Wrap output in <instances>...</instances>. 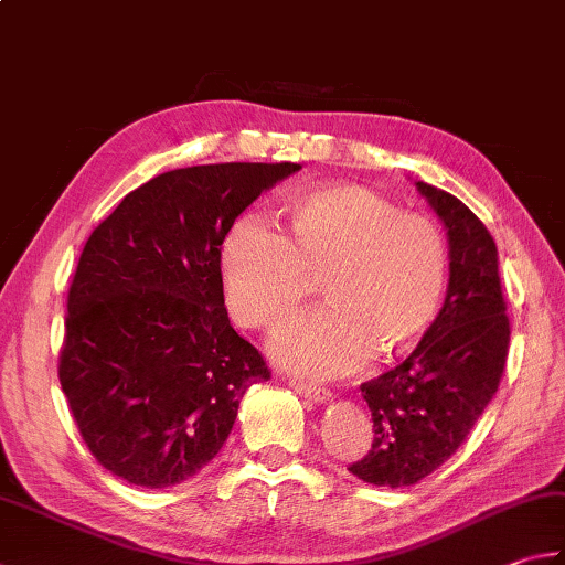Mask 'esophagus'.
<instances>
[{"label":"esophagus","mask_w":565,"mask_h":565,"mask_svg":"<svg viewBox=\"0 0 565 565\" xmlns=\"http://www.w3.org/2000/svg\"><path fill=\"white\" fill-rule=\"evenodd\" d=\"M290 386H292L297 393H300V396L310 398V401H315V403L329 401V396H332V393H329L324 386H317V383H307V381H300V379H290Z\"/></svg>","instance_id":"34e87169"}]
</instances>
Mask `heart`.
I'll return each mask as SVG.
<instances>
[{"instance_id": "b5f03b06", "label": "heart", "mask_w": 565, "mask_h": 565, "mask_svg": "<svg viewBox=\"0 0 565 565\" xmlns=\"http://www.w3.org/2000/svg\"><path fill=\"white\" fill-rule=\"evenodd\" d=\"M221 275L231 315L260 332L290 322L322 285L327 310L287 327L275 354L302 374L339 376L374 351L393 359L423 342L448 292L450 246L433 218L374 189L329 184L287 201L280 233L233 223Z\"/></svg>"}]
</instances>
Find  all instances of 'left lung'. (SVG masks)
<instances>
[{
  "label": "left lung",
  "mask_w": 565,
  "mask_h": 565,
  "mask_svg": "<svg viewBox=\"0 0 565 565\" xmlns=\"http://www.w3.org/2000/svg\"><path fill=\"white\" fill-rule=\"evenodd\" d=\"M415 186L448 231V295L413 354L361 383L374 440L349 465L359 480L393 489L420 482L455 455L497 393L509 351L494 238L457 196L425 182Z\"/></svg>",
  "instance_id": "obj_1"
}]
</instances>
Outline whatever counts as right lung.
Returning a JSON list of instances; mask_svg holds the SVG:
<instances>
[{"instance_id":"right-lung-1","label":"right lung","mask_w":565,"mask_h":565,"mask_svg":"<svg viewBox=\"0 0 565 565\" xmlns=\"http://www.w3.org/2000/svg\"><path fill=\"white\" fill-rule=\"evenodd\" d=\"M300 164L172 169L90 233L68 290L58 381L83 443L137 487H172L214 460L258 349L223 305L221 243L260 191Z\"/></svg>"}]
</instances>
